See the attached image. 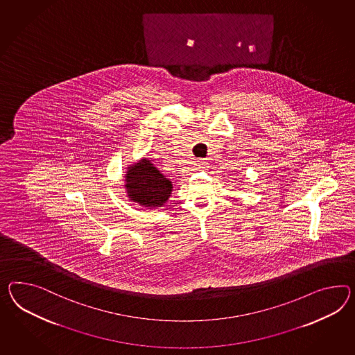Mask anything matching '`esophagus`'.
Here are the masks:
<instances>
[{
    "instance_id": "esophagus-1",
    "label": "esophagus",
    "mask_w": 355,
    "mask_h": 355,
    "mask_svg": "<svg viewBox=\"0 0 355 355\" xmlns=\"http://www.w3.org/2000/svg\"><path fill=\"white\" fill-rule=\"evenodd\" d=\"M198 168H200V170L207 168V162H206L205 159H200V161H198Z\"/></svg>"
}]
</instances>
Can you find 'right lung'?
Here are the masks:
<instances>
[{"label":"right lung","instance_id":"obj_1","mask_svg":"<svg viewBox=\"0 0 355 355\" xmlns=\"http://www.w3.org/2000/svg\"><path fill=\"white\" fill-rule=\"evenodd\" d=\"M125 182L128 198L146 209L164 206L173 191L171 182L146 158L128 167Z\"/></svg>","mask_w":355,"mask_h":355}]
</instances>
